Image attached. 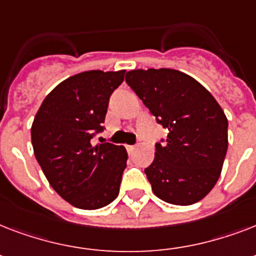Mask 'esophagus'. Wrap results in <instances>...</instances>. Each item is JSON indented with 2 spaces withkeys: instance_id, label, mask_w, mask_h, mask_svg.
Segmentation results:
<instances>
[{
  "instance_id": "34e87169",
  "label": "esophagus",
  "mask_w": 256,
  "mask_h": 256,
  "mask_svg": "<svg viewBox=\"0 0 256 256\" xmlns=\"http://www.w3.org/2000/svg\"><path fill=\"white\" fill-rule=\"evenodd\" d=\"M124 148H126V150H128V154H130V152H134V150H136V146H132V144H126Z\"/></svg>"
}]
</instances>
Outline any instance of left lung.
I'll list each match as a JSON object with an SVG mask.
<instances>
[{"mask_svg":"<svg viewBox=\"0 0 256 256\" xmlns=\"http://www.w3.org/2000/svg\"><path fill=\"white\" fill-rule=\"evenodd\" d=\"M126 82L168 128L166 144H156L154 160L144 168L152 192L178 206L199 202L218 182L228 148V120L220 104L179 70H132Z\"/></svg>","mask_w":256,"mask_h":256,"instance_id":"obj_1","label":"left lung"}]
</instances>
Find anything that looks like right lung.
Listing matches in <instances>:
<instances>
[{"label":"right lung","mask_w":256,"mask_h":256,"mask_svg":"<svg viewBox=\"0 0 256 256\" xmlns=\"http://www.w3.org/2000/svg\"><path fill=\"white\" fill-rule=\"evenodd\" d=\"M126 70H88L62 81L46 96L32 124L34 156L61 198L82 210L108 206L118 196L128 152L100 140L108 98Z\"/></svg>","instance_id":"add662e5"}]
</instances>
